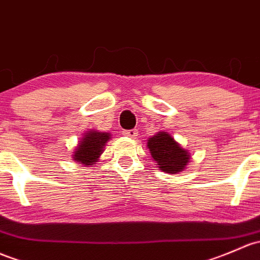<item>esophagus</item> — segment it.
I'll use <instances>...</instances> for the list:
<instances>
[{"label":"esophagus","instance_id":"obj_1","mask_svg":"<svg viewBox=\"0 0 260 260\" xmlns=\"http://www.w3.org/2000/svg\"><path fill=\"white\" fill-rule=\"evenodd\" d=\"M123 135L128 138H136L138 135L137 129H129V131H123Z\"/></svg>","mask_w":260,"mask_h":260}]
</instances>
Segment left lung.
Segmentation results:
<instances>
[{
    "label": "left lung",
    "mask_w": 260,
    "mask_h": 260,
    "mask_svg": "<svg viewBox=\"0 0 260 260\" xmlns=\"http://www.w3.org/2000/svg\"><path fill=\"white\" fill-rule=\"evenodd\" d=\"M153 160L160 171L176 174L184 171L190 159V154L176 142L168 132H158L147 142Z\"/></svg>",
    "instance_id": "8db88e82"
}]
</instances>
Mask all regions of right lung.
Returning a JSON list of instances; mask_svg holds the SVG:
<instances>
[{
    "label": "right lung",
    "instance_id": "right-lung-1",
    "mask_svg": "<svg viewBox=\"0 0 260 260\" xmlns=\"http://www.w3.org/2000/svg\"><path fill=\"white\" fill-rule=\"evenodd\" d=\"M109 139H111V135L107 132L89 131L84 133L73 152V160L83 166L95 165V162L100 159L101 154L105 151V146Z\"/></svg>",
    "mask_w": 260,
    "mask_h": 260
}]
</instances>
